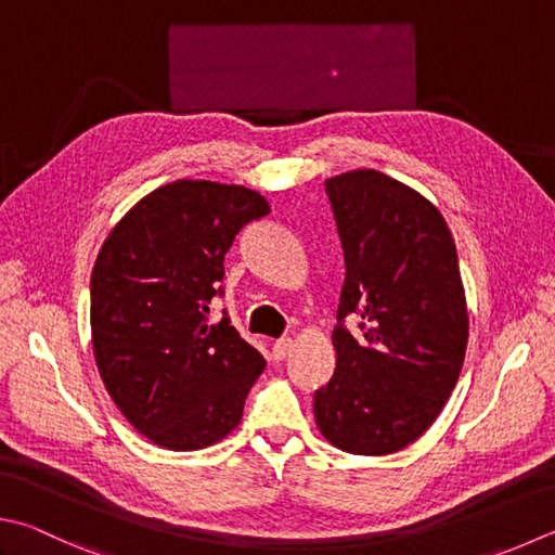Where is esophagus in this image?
<instances>
[{
	"instance_id": "34e87169",
	"label": "esophagus",
	"mask_w": 555,
	"mask_h": 555,
	"mask_svg": "<svg viewBox=\"0 0 555 555\" xmlns=\"http://www.w3.org/2000/svg\"><path fill=\"white\" fill-rule=\"evenodd\" d=\"M291 347H294V345H291V339H276L274 345H271V354H274L276 361H281V359L288 357Z\"/></svg>"
}]
</instances>
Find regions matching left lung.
Masks as SVG:
<instances>
[{
    "label": "left lung",
    "instance_id": "1",
    "mask_svg": "<svg viewBox=\"0 0 555 555\" xmlns=\"http://www.w3.org/2000/svg\"><path fill=\"white\" fill-rule=\"evenodd\" d=\"M325 191L347 274L332 330L337 366L312 412L330 444L383 456L425 435L459 380L468 312L456 245L425 196L376 169L332 177Z\"/></svg>",
    "mask_w": 555,
    "mask_h": 555
}]
</instances>
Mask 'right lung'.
<instances>
[{"label":"right lung","instance_id":"right-lung-1","mask_svg":"<svg viewBox=\"0 0 555 555\" xmlns=\"http://www.w3.org/2000/svg\"><path fill=\"white\" fill-rule=\"evenodd\" d=\"M269 214L257 191L179 179L120 218L92 271V345L116 408L157 447L196 451L240 425L267 361L223 310L235 235Z\"/></svg>","mask_w":555,"mask_h":555}]
</instances>
